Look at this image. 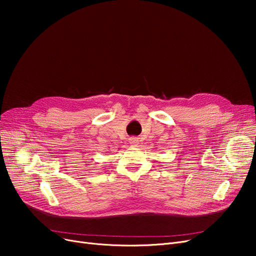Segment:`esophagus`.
<instances>
[{
    "label": "esophagus",
    "mask_w": 256,
    "mask_h": 256,
    "mask_svg": "<svg viewBox=\"0 0 256 256\" xmlns=\"http://www.w3.org/2000/svg\"><path fill=\"white\" fill-rule=\"evenodd\" d=\"M130 144L131 145H138V138H130Z\"/></svg>",
    "instance_id": "esophagus-1"
}]
</instances>
